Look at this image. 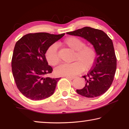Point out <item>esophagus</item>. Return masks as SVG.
Segmentation results:
<instances>
[{
    "label": "esophagus",
    "instance_id": "esophagus-1",
    "mask_svg": "<svg viewBox=\"0 0 129 129\" xmlns=\"http://www.w3.org/2000/svg\"><path fill=\"white\" fill-rule=\"evenodd\" d=\"M66 78H68V79L73 80L74 78H75V77H72V76H66Z\"/></svg>",
    "mask_w": 129,
    "mask_h": 129
}]
</instances>
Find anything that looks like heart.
<instances>
[{
    "label": "heart",
    "mask_w": 129,
    "mask_h": 129,
    "mask_svg": "<svg viewBox=\"0 0 129 129\" xmlns=\"http://www.w3.org/2000/svg\"><path fill=\"white\" fill-rule=\"evenodd\" d=\"M65 46L75 51L71 64H63L55 69L57 75L73 76L84 70L90 69L94 65L97 59V52L93 45H85L84 41L76 36H71L63 41ZM45 57L51 66H56L60 61L56 44L49 46L45 52Z\"/></svg>",
    "instance_id": "obj_1"
}]
</instances>
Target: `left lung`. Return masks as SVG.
<instances>
[{"label":"left lung","mask_w":129,"mask_h":129,"mask_svg":"<svg viewBox=\"0 0 129 129\" xmlns=\"http://www.w3.org/2000/svg\"><path fill=\"white\" fill-rule=\"evenodd\" d=\"M67 34L86 39L97 52L94 65L88 73L82 77L85 80V85L76 91L88 98L103 94L112 84L117 68V58L112 39L103 30L89 27Z\"/></svg>","instance_id":"obj_1"}]
</instances>
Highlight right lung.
Returning <instances> with one entry per match:
<instances>
[{"label": "right lung", "instance_id": "obj_1", "mask_svg": "<svg viewBox=\"0 0 129 129\" xmlns=\"http://www.w3.org/2000/svg\"><path fill=\"white\" fill-rule=\"evenodd\" d=\"M45 32L25 35L17 41L11 61L12 72L17 89L28 99L41 100L53 94L60 78L45 77L51 73L45 52L64 36Z\"/></svg>", "mask_w": 129, "mask_h": 129}]
</instances>
